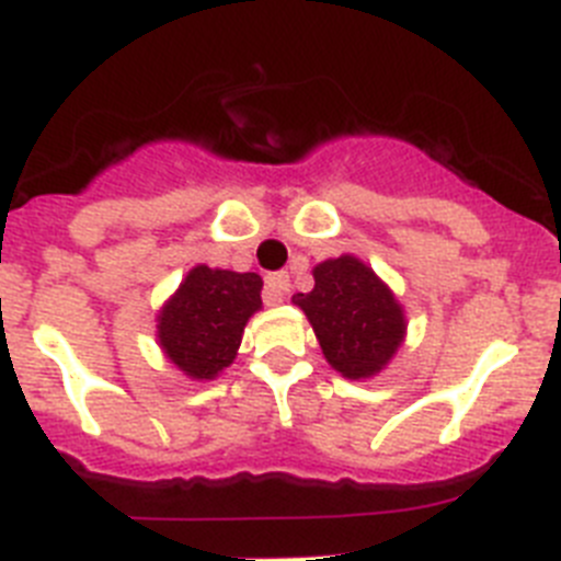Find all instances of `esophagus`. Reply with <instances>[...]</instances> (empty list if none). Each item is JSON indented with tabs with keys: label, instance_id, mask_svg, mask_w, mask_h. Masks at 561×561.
<instances>
[{
	"label": "esophagus",
	"instance_id": "esophagus-1",
	"mask_svg": "<svg viewBox=\"0 0 561 561\" xmlns=\"http://www.w3.org/2000/svg\"><path fill=\"white\" fill-rule=\"evenodd\" d=\"M289 275L286 272H272L266 275V284H264V300L266 304H280L284 295L289 291Z\"/></svg>",
	"mask_w": 561,
	"mask_h": 561
}]
</instances>
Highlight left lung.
Masks as SVG:
<instances>
[{
  "label": "left lung",
  "instance_id": "left-lung-1",
  "mask_svg": "<svg viewBox=\"0 0 561 561\" xmlns=\"http://www.w3.org/2000/svg\"><path fill=\"white\" fill-rule=\"evenodd\" d=\"M314 325L325 359L348 379L379 374L404 336L396 297L351 255L314 266V289L295 295Z\"/></svg>",
  "mask_w": 561,
  "mask_h": 561
}]
</instances>
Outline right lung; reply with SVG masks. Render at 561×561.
I'll return each mask as SVG.
<instances>
[{
    "label": "right lung",
    "instance_id": "obj_1",
    "mask_svg": "<svg viewBox=\"0 0 561 561\" xmlns=\"http://www.w3.org/2000/svg\"><path fill=\"white\" fill-rule=\"evenodd\" d=\"M261 277L196 266L160 314L168 359L193 379H210L236 359L252 311L261 309Z\"/></svg>",
    "mask_w": 561,
    "mask_h": 561
}]
</instances>
